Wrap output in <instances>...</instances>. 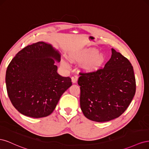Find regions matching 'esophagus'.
I'll use <instances>...</instances> for the list:
<instances>
[{
  "mask_svg": "<svg viewBox=\"0 0 149 149\" xmlns=\"http://www.w3.org/2000/svg\"><path fill=\"white\" fill-rule=\"evenodd\" d=\"M78 76L77 75H74L71 77V81L73 83H76L78 81Z\"/></svg>",
  "mask_w": 149,
  "mask_h": 149,
  "instance_id": "34e87169",
  "label": "esophagus"
}]
</instances>
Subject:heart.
Segmentation results:
<instances>
[{"label": "heart", "mask_w": 149, "mask_h": 149, "mask_svg": "<svg viewBox=\"0 0 149 149\" xmlns=\"http://www.w3.org/2000/svg\"><path fill=\"white\" fill-rule=\"evenodd\" d=\"M73 61L84 63L83 68L87 72H95L100 68L104 61V55L102 53H98L96 49H86L79 55L71 59ZM63 65L68 66L66 63L63 61Z\"/></svg>", "instance_id": "obj_1"}]
</instances>
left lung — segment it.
I'll return each instance as SVG.
<instances>
[{
    "label": "left lung",
    "instance_id": "left-lung-1",
    "mask_svg": "<svg viewBox=\"0 0 149 149\" xmlns=\"http://www.w3.org/2000/svg\"><path fill=\"white\" fill-rule=\"evenodd\" d=\"M103 68L80 73V107L89 120L102 123L123 114L136 93L133 66L127 58L112 48Z\"/></svg>",
    "mask_w": 149,
    "mask_h": 149
}]
</instances>
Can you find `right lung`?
Returning <instances> with one entry per match:
<instances>
[{
  "instance_id": "right-lung-1",
  "label": "right lung",
  "mask_w": 149,
  "mask_h": 149,
  "mask_svg": "<svg viewBox=\"0 0 149 149\" xmlns=\"http://www.w3.org/2000/svg\"><path fill=\"white\" fill-rule=\"evenodd\" d=\"M61 55L52 45L38 42L17 53L6 75L8 96L21 114L33 118L51 114L61 95L72 85L57 73Z\"/></svg>"
}]
</instances>
